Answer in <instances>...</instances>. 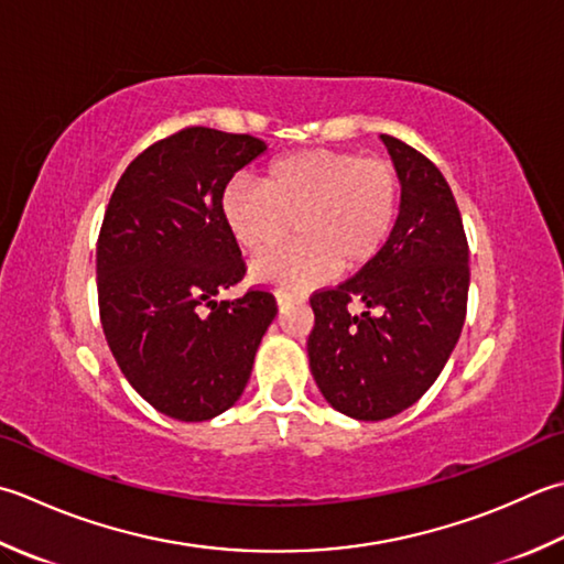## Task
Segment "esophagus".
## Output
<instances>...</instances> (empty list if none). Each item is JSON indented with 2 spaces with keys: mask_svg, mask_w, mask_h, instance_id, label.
<instances>
[{
  "mask_svg": "<svg viewBox=\"0 0 564 564\" xmlns=\"http://www.w3.org/2000/svg\"><path fill=\"white\" fill-rule=\"evenodd\" d=\"M291 301H293V297H285V295H275V303H279V307H281V311H283V307H285V305H291Z\"/></svg>",
  "mask_w": 564,
  "mask_h": 564,
  "instance_id": "obj_1",
  "label": "esophagus"
}]
</instances>
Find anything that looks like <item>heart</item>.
I'll return each mask as SVG.
<instances>
[{"label": "heart", "mask_w": 564, "mask_h": 564, "mask_svg": "<svg viewBox=\"0 0 564 564\" xmlns=\"http://www.w3.org/2000/svg\"><path fill=\"white\" fill-rule=\"evenodd\" d=\"M399 207L401 178L389 159L329 149L275 159L263 183L239 175L219 197L225 227L245 251L279 247L295 223L301 239L251 267L253 281L285 293L371 263L391 237Z\"/></svg>", "instance_id": "obj_1"}]
</instances>
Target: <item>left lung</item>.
Instances as JSON below:
<instances>
[{"label": "left lung", "mask_w": 564, "mask_h": 564, "mask_svg": "<svg viewBox=\"0 0 564 564\" xmlns=\"http://www.w3.org/2000/svg\"><path fill=\"white\" fill-rule=\"evenodd\" d=\"M401 178V207L379 257L311 295L307 357L319 393L357 421H386L435 383L467 315L469 247L445 175L381 134Z\"/></svg>", "instance_id": "1"}]
</instances>
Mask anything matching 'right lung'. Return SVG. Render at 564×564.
I'll list each match as a JSON object with an SVG mask.
<instances>
[{"mask_svg": "<svg viewBox=\"0 0 564 564\" xmlns=\"http://www.w3.org/2000/svg\"><path fill=\"white\" fill-rule=\"evenodd\" d=\"M267 151L249 134L187 127L129 163L97 239V301L107 345L143 401L203 423L239 401L275 297L249 289L219 197L239 169Z\"/></svg>", "mask_w": 564, "mask_h": 564, "instance_id": "right-lung-1", "label": "right lung"}]
</instances>
